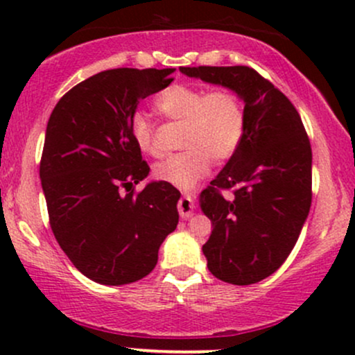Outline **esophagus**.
<instances>
[{
  "instance_id": "obj_1",
  "label": "esophagus",
  "mask_w": 355,
  "mask_h": 355,
  "mask_svg": "<svg viewBox=\"0 0 355 355\" xmlns=\"http://www.w3.org/2000/svg\"><path fill=\"white\" fill-rule=\"evenodd\" d=\"M177 209L182 218H191V215H193V202H191V197L189 193L182 195L180 200L177 203Z\"/></svg>"
}]
</instances>
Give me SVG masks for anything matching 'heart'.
Here are the masks:
<instances>
[{"mask_svg": "<svg viewBox=\"0 0 355 355\" xmlns=\"http://www.w3.org/2000/svg\"><path fill=\"white\" fill-rule=\"evenodd\" d=\"M153 108L166 121L183 126L180 146L185 148L153 166V178L158 182L191 187L209 172L211 160L220 164L234 157L245 137V101L234 88L207 92L195 85L177 83L155 98ZM130 135L144 155L160 153L153 126L141 113L130 120Z\"/></svg>", "mask_w": 355, "mask_h": 355, "instance_id": "obj_1", "label": "heart"}]
</instances>
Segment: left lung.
Listing matches in <instances>:
<instances>
[{
	"label": "left lung",
	"instance_id": "8db88e82",
	"mask_svg": "<svg viewBox=\"0 0 355 355\" xmlns=\"http://www.w3.org/2000/svg\"><path fill=\"white\" fill-rule=\"evenodd\" d=\"M180 71L234 88L245 101V137L200 195L214 227L203 254L217 279L257 284L285 262L311 210V140L292 101L254 68L182 67ZM223 191L232 197L223 198Z\"/></svg>",
	"mask_w": 355,
	"mask_h": 355
}]
</instances>
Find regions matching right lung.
I'll use <instances>...</instances> for the list:
<instances>
[{
  "mask_svg": "<svg viewBox=\"0 0 355 355\" xmlns=\"http://www.w3.org/2000/svg\"><path fill=\"white\" fill-rule=\"evenodd\" d=\"M173 68L100 71L61 96L48 120L40 178L50 227L83 275L105 285L144 279L177 229L172 183L137 191L150 166L130 135L138 101L172 83Z\"/></svg>",
  "mask_w": 355,
  "mask_h": 355,
  "instance_id": "right-lung-1",
  "label": "right lung"
}]
</instances>
